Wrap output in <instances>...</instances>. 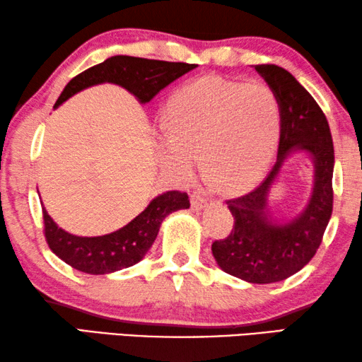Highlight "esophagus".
I'll use <instances>...</instances> for the list:
<instances>
[{
  "label": "esophagus",
  "mask_w": 362,
  "mask_h": 362,
  "mask_svg": "<svg viewBox=\"0 0 362 362\" xmlns=\"http://www.w3.org/2000/svg\"><path fill=\"white\" fill-rule=\"evenodd\" d=\"M209 202V197L204 192H192L191 195V204L195 210H202L204 206Z\"/></svg>",
  "instance_id": "1"
}]
</instances>
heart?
<instances>
[{
  "mask_svg": "<svg viewBox=\"0 0 362 362\" xmlns=\"http://www.w3.org/2000/svg\"><path fill=\"white\" fill-rule=\"evenodd\" d=\"M282 112L263 83L202 76L170 98L163 149L181 168L204 153L205 173L218 186L244 187L268 168L279 144Z\"/></svg>",
  "mask_w": 362,
  "mask_h": 362,
  "instance_id": "b5f03b06",
  "label": "heart"
}]
</instances>
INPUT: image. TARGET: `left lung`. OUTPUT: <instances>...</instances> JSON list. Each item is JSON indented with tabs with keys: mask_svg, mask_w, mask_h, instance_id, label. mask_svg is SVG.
I'll return each mask as SVG.
<instances>
[{
	"mask_svg": "<svg viewBox=\"0 0 362 362\" xmlns=\"http://www.w3.org/2000/svg\"><path fill=\"white\" fill-rule=\"evenodd\" d=\"M276 93L282 123L277 160L253 191L226 200L234 216L228 237L215 240L211 252L228 274L252 284L287 279L311 262L322 242L334 209V142L324 112L292 74L274 64L255 65ZM306 151L315 165V187L307 209L286 225L269 220L267 194L290 151Z\"/></svg>",
	"mask_w": 362,
	"mask_h": 362,
	"instance_id": "obj_1",
	"label": "left lung"
}]
</instances>
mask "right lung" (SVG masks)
<instances>
[{"instance_id":"right-lung-1","label":"right lung","mask_w":362,"mask_h":362,"mask_svg":"<svg viewBox=\"0 0 362 362\" xmlns=\"http://www.w3.org/2000/svg\"><path fill=\"white\" fill-rule=\"evenodd\" d=\"M195 67V64L132 56L109 57L107 61L74 76L64 88L54 107H59L75 93L105 81L123 86L134 94L141 104H146L171 81ZM189 205L186 192L168 191L153 199L149 206L127 226L99 237H78L65 233L51 220L43 206L45 237L52 253L74 269L86 274H109L141 262L156 240L163 218L171 211L189 209Z\"/></svg>"}]
</instances>
